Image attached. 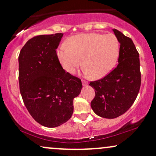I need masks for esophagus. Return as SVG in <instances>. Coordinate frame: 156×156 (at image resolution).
<instances>
[{
    "instance_id": "1",
    "label": "esophagus",
    "mask_w": 156,
    "mask_h": 156,
    "mask_svg": "<svg viewBox=\"0 0 156 156\" xmlns=\"http://www.w3.org/2000/svg\"><path fill=\"white\" fill-rule=\"evenodd\" d=\"M82 84H83V86H86V85H87V84H88V82H87V80H82Z\"/></svg>"
}]
</instances>
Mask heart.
Returning <instances> with one entry per match:
<instances>
[{
	"label": "heart",
	"instance_id": "heart-1",
	"mask_svg": "<svg viewBox=\"0 0 156 156\" xmlns=\"http://www.w3.org/2000/svg\"><path fill=\"white\" fill-rule=\"evenodd\" d=\"M67 45H61L57 51L62 67L73 74L82 64L84 74L93 78H102L112 70L119 50L118 39L112 34H81L68 39Z\"/></svg>",
	"mask_w": 156,
	"mask_h": 156
}]
</instances>
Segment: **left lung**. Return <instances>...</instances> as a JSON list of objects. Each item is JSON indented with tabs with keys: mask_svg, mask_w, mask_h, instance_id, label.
Segmentation results:
<instances>
[{
	"mask_svg": "<svg viewBox=\"0 0 156 156\" xmlns=\"http://www.w3.org/2000/svg\"><path fill=\"white\" fill-rule=\"evenodd\" d=\"M120 43L118 64L106 76L91 81L95 96L91 107L97 115L114 119L125 114L136 99L141 87L139 54L130 37L113 29Z\"/></svg>",
	"mask_w": 156,
	"mask_h": 156,
	"instance_id": "8db88e82",
	"label": "left lung"
}]
</instances>
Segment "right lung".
I'll use <instances>...</instances> for the list:
<instances>
[{
  "mask_svg": "<svg viewBox=\"0 0 156 156\" xmlns=\"http://www.w3.org/2000/svg\"><path fill=\"white\" fill-rule=\"evenodd\" d=\"M62 33L37 35L20 52L19 85L23 103L31 117L48 128L70 119L73 99L80 94L81 80L65 72L56 49Z\"/></svg>",
  "mask_w": 156,
  "mask_h": 156,
  "instance_id": "right-lung-1",
  "label": "right lung"
}]
</instances>
